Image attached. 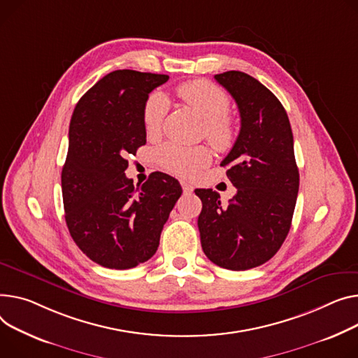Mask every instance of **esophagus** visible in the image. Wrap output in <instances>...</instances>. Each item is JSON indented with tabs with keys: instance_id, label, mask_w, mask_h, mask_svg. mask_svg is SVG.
Wrapping results in <instances>:
<instances>
[{
	"instance_id": "esophagus-1",
	"label": "esophagus",
	"mask_w": 358,
	"mask_h": 358,
	"mask_svg": "<svg viewBox=\"0 0 358 358\" xmlns=\"http://www.w3.org/2000/svg\"><path fill=\"white\" fill-rule=\"evenodd\" d=\"M181 187H182V192L185 194H192L193 193V185L188 184L187 181H181Z\"/></svg>"
}]
</instances>
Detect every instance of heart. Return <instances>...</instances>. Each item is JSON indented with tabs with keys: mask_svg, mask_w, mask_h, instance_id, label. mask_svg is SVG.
<instances>
[{
	"mask_svg": "<svg viewBox=\"0 0 358 358\" xmlns=\"http://www.w3.org/2000/svg\"><path fill=\"white\" fill-rule=\"evenodd\" d=\"M180 98L206 122V138L217 150H229L236 139V125L227 115L230 99L227 93L208 80H192L178 86ZM166 99L154 92L142 109V122L148 134L159 129L166 112ZM157 161L165 171L180 177H192L211 161L206 147L187 148L177 144H165L157 151Z\"/></svg>",
	"mask_w": 358,
	"mask_h": 358,
	"instance_id": "obj_1",
	"label": "heart"
}]
</instances>
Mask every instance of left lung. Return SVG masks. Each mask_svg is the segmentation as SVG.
Returning a JSON list of instances; mask_svg holds the SVG:
<instances>
[{
    "mask_svg": "<svg viewBox=\"0 0 358 358\" xmlns=\"http://www.w3.org/2000/svg\"><path fill=\"white\" fill-rule=\"evenodd\" d=\"M236 101L241 132L222 161L237 188L223 207L220 194L197 188L201 248L220 268L246 271L265 264L291 229L299 189L294 135L287 110L275 94L243 71L214 76Z\"/></svg>",
    "mask_w": 358,
    "mask_h": 358,
    "instance_id": "8db88e82",
    "label": "left lung"
}]
</instances>
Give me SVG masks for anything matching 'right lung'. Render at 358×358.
Masks as SVG:
<instances>
[{"label": "right lung", "instance_id": "add662e5", "mask_svg": "<svg viewBox=\"0 0 358 358\" xmlns=\"http://www.w3.org/2000/svg\"><path fill=\"white\" fill-rule=\"evenodd\" d=\"M166 80V75L110 71L71 115L62 170L64 219L79 249L109 269H131L155 255L182 193L174 177L159 171L141 187L125 176L127 157L147 142L145 101Z\"/></svg>", "mask_w": 358, "mask_h": 358}]
</instances>
